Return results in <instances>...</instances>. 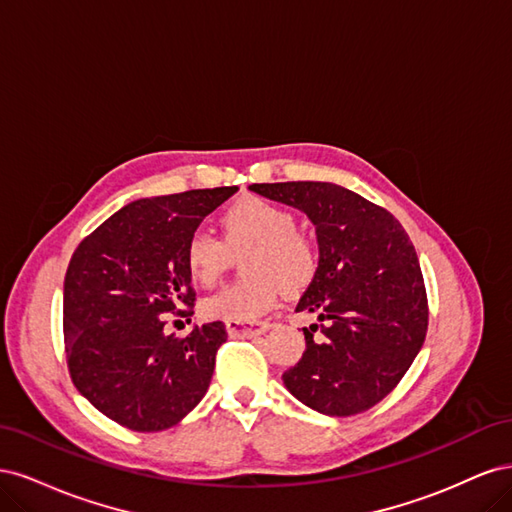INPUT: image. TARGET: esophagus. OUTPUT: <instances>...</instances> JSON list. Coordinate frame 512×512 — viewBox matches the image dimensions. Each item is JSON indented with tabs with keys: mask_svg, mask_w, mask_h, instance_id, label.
Returning a JSON list of instances; mask_svg holds the SVG:
<instances>
[{
	"mask_svg": "<svg viewBox=\"0 0 512 512\" xmlns=\"http://www.w3.org/2000/svg\"><path fill=\"white\" fill-rule=\"evenodd\" d=\"M269 327H271L269 322H258L256 327H245V324H239V322H226V331L230 337H254L269 331Z\"/></svg>",
	"mask_w": 512,
	"mask_h": 512,
	"instance_id": "obj_1",
	"label": "esophagus"
}]
</instances>
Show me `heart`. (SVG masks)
I'll use <instances>...</instances> for the list:
<instances>
[{
    "label": "heart",
    "mask_w": 512,
    "mask_h": 512,
    "mask_svg": "<svg viewBox=\"0 0 512 512\" xmlns=\"http://www.w3.org/2000/svg\"><path fill=\"white\" fill-rule=\"evenodd\" d=\"M222 241L196 230L185 243V271L196 286L209 288L220 280L230 254L243 256L247 280L211 294L200 303L207 320L254 322L275 305L280 286L299 292L318 273L314 241L297 230V218L275 203L258 196L235 200L222 215Z\"/></svg>",
    "instance_id": "heart-1"
}]
</instances>
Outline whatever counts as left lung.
<instances>
[{
    "mask_svg": "<svg viewBox=\"0 0 512 512\" xmlns=\"http://www.w3.org/2000/svg\"><path fill=\"white\" fill-rule=\"evenodd\" d=\"M316 226L318 273L297 303L301 361L282 376L301 404L327 416L369 410L404 378L427 333V294L414 245L393 215L327 181L254 183ZM321 331V339L313 333Z\"/></svg>",
    "mask_w": 512,
    "mask_h": 512,
    "instance_id": "obj_1",
    "label": "left lung"
}]
</instances>
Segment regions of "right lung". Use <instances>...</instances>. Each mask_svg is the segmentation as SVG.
I'll return each mask as SVG.
<instances>
[{
  "mask_svg": "<svg viewBox=\"0 0 512 512\" xmlns=\"http://www.w3.org/2000/svg\"><path fill=\"white\" fill-rule=\"evenodd\" d=\"M239 188L190 190L121 207L70 258L64 280V339L79 393L132 431L177 425L205 397L222 322L190 335L164 333V316L188 318L194 290L185 243Z\"/></svg>",
  "mask_w": 512,
  "mask_h": 512,
  "instance_id": "add662e5",
  "label": "right lung"
}]
</instances>
